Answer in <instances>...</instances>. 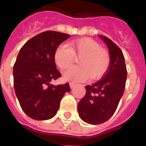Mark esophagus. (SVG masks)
<instances>
[{"instance_id": "34e87169", "label": "esophagus", "mask_w": 146, "mask_h": 146, "mask_svg": "<svg viewBox=\"0 0 146 146\" xmlns=\"http://www.w3.org/2000/svg\"><path fill=\"white\" fill-rule=\"evenodd\" d=\"M69 86H70V88L71 89H73L74 86H75V84L74 83H72V82H70L69 83Z\"/></svg>"}]
</instances>
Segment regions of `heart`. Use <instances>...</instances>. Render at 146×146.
Listing matches in <instances>:
<instances>
[{"label": "heart", "mask_w": 146, "mask_h": 146, "mask_svg": "<svg viewBox=\"0 0 146 146\" xmlns=\"http://www.w3.org/2000/svg\"><path fill=\"white\" fill-rule=\"evenodd\" d=\"M75 57H79L78 66L68 68L63 73V78L68 82H84L101 78L107 72L110 64L108 52L92 38H83L69 43V48L65 45L59 46L54 53V60L61 69L68 68Z\"/></svg>", "instance_id": "obj_1"}]
</instances>
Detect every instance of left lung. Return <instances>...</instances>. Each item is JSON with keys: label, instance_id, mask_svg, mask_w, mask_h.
<instances>
[{"label": "left lung", "instance_id": "obj_1", "mask_svg": "<svg viewBox=\"0 0 146 146\" xmlns=\"http://www.w3.org/2000/svg\"><path fill=\"white\" fill-rule=\"evenodd\" d=\"M107 45L110 64L105 76L91 86H86V94L78 103L80 118L90 124L106 122L115 113L123 96L127 79V69L123 52L110 38L98 35Z\"/></svg>", "mask_w": 146, "mask_h": 146}]
</instances>
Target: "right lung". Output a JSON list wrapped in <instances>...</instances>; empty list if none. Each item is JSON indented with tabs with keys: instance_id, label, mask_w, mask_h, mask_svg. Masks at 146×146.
Segmentation results:
<instances>
[{
	"instance_id": "1",
	"label": "right lung",
	"mask_w": 146,
	"mask_h": 146,
	"mask_svg": "<svg viewBox=\"0 0 146 146\" xmlns=\"http://www.w3.org/2000/svg\"><path fill=\"white\" fill-rule=\"evenodd\" d=\"M70 37L64 33L48 31L28 40L21 48L13 65V86L23 111L36 120H47L57 113L68 83L51 84L61 75L54 60L59 45Z\"/></svg>"
}]
</instances>
